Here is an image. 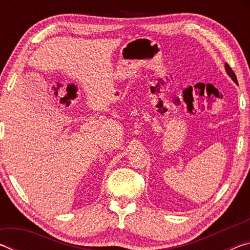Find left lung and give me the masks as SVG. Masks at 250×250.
Wrapping results in <instances>:
<instances>
[{"instance_id":"8db88e82","label":"left lung","mask_w":250,"mask_h":250,"mask_svg":"<svg viewBox=\"0 0 250 250\" xmlns=\"http://www.w3.org/2000/svg\"><path fill=\"white\" fill-rule=\"evenodd\" d=\"M225 68H226V71H227V74L228 75H229L230 76V77H231V79L232 80H234V82L237 83V78H236V75H235V73H234V71H232V69L230 68V67H229V65H228V64H226L225 65Z\"/></svg>"}]
</instances>
